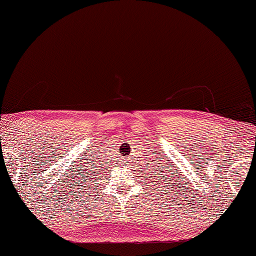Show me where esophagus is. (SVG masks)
I'll return each mask as SVG.
<instances>
[{"label": "esophagus", "mask_w": 256, "mask_h": 256, "mask_svg": "<svg viewBox=\"0 0 256 256\" xmlns=\"http://www.w3.org/2000/svg\"><path fill=\"white\" fill-rule=\"evenodd\" d=\"M123 162H124V161H123Z\"/></svg>", "instance_id": "esophagus-1"}]
</instances>
